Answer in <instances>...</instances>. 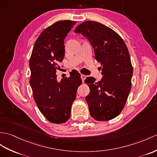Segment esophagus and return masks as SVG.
<instances>
[{
  "label": "esophagus",
  "instance_id": "obj_1",
  "mask_svg": "<svg viewBox=\"0 0 157 157\" xmlns=\"http://www.w3.org/2000/svg\"><path fill=\"white\" fill-rule=\"evenodd\" d=\"M81 79H82V82L85 81V78H86V76L84 75H81Z\"/></svg>",
  "mask_w": 157,
  "mask_h": 157
}]
</instances>
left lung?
I'll return each instance as SVG.
<instances>
[{"instance_id": "1", "label": "left lung", "mask_w": 157, "mask_h": 157, "mask_svg": "<svg viewBox=\"0 0 157 157\" xmlns=\"http://www.w3.org/2000/svg\"><path fill=\"white\" fill-rule=\"evenodd\" d=\"M75 33L89 40L95 59L101 64L100 81L95 82L93 77L85 81L90 88L85 98L90 116L99 121L111 120L123 110L131 89L133 70L127 45L115 31L100 22H83Z\"/></svg>"}]
</instances>
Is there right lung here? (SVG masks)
<instances>
[{
    "instance_id": "add662e5",
    "label": "right lung",
    "mask_w": 157,
    "mask_h": 157,
    "mask_svg": "<svg viewBox=\"0 0 157 157\" xmlns=\"http://www.w3.org/2000/svg\"><path fill=\"white\" fill-rule=\"evenodd\" d=\"M75 21H60L45 29L38 37L29 60L30 85L38 108L52 123L67 122L71 116L76 90L82 84L77 71L59 82L56 71L64 56V39Z\"/></svg>"
}]
</instances>
